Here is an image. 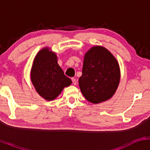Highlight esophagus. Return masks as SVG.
I'll use <instances>...</instances> for the list:
<instances>
[{"instance_id": "1", "label": "esophagus", "mask_w": 150, "mask_h": 150, "mask_svg": "<svg viewBox=\"0 0 150 150\" xmlns=\"http://www.w3.org/2000/svg\"><path fill=\"white\" fill-rule=\"evenodd\" d=\"M72 82H73V85H76L77 84V80H76V79L75 78H74V77H72Z\"/></svg>"}]
</instances>
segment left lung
Returning <instances> with one entry per match:
<instances>
[{
    "label": "left lung",
    "instance_id": "left-lung-1",
    "mask_svg": "<svg viewBox=\"0 0 150 150\" xmlns=\"http://www.w3.org/2000/svg\"><path fill=\"white\" fill-rule=\"evenodd\" d=\"M79 85L87 100L94 104L110 99L120 81V68L116 58L102 46L92 47L85 54Z\"/></svg>",
    "mask_w": 150,
    "mask_h": 150
}]
</instances>
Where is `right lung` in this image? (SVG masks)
Segmentation results:
<instances>
[{"mask_svg": "<svg viewBox=\"0 0 150 150\" xmlns=\"http://www.w3.org/2000/svg\"><path fill=\"white\" fill-rule=\"evenodd\" d=\"M31 80L39 95L46 100L56 99L72 82L58 65L56 53L48 48L41 50L34 58Z\"/></svg>", "mask_w": 150, "mask_h": 150, "instance_id": "1", "label": "right lung"}]
</instances>
